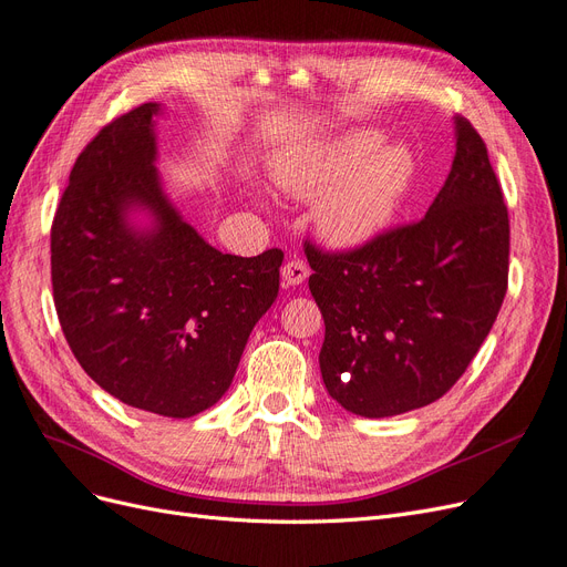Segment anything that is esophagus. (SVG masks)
<instances>
[{"instance_id": "34e87169", "label": "esophagus", "mask_w": 567, "mask_h": 567, "mask_svg": "<svg viewBox=\"0 0 567 567\" xmlns=\"http://www.w3.org/2000/svg\"><path fill=\"white\" fill-rule=\"evenodd\" d=\"M308 266L301 261V259H289L285 266H282V270H280V276H282V280H285V285H301V282H306V278H308Z\"/></svg>"}]
</instances>
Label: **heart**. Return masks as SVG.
<instances>
[{
  "label": "heart",
  "instance_id": "b5f03b06",
  "mask_svg": "<svg viewBox=\"0 0 567 567\" xmlns=\"http://www.w3.org/2000/svg\"><path fill=\"white\" fill-rule=\"evenodd\" d=\"M371 128L348 131L310 146L308 152L282 156L270 175L285 194L312 200L320 238L337 249H358L385 236L409 200L417 161L409 144H386Z\"/></svg>",
  "mask_w": 567,
  "mask_h": 567
}]
</instances>
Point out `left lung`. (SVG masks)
Segmentation results:
<instances>
[{"label": "left lung", "mask_w": 567, "mask_h": 567, "mask_svg": "<svg viewBox=\"0 0 567 567\" xmlns=\"http://www.w3.org/2000/svg\"><path fill=\"white\" fill-rule=\"evenodd\" d=\"M455 158L427 215L346 255L308 245L331 400L364 417L427 406L465 373L507 295L509 217L484 140L453 118Z\"/></svg>", "instance_id": "8db88e82"}]
</instances>
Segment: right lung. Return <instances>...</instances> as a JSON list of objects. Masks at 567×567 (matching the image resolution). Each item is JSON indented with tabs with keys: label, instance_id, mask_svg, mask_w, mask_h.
I'll return each instance as SVG.
<instances>
[{
	"label": "right lung",
	"instance_id": "obj_1",
	"mask_svg": "<svg viewBox=\"0 0 567 567\" xmlns=\"http://www.w3.org/2000/svg\"><path fill=\"white\" fill-rule=\"evenodd\" d=\"M161 114L140 104L79 154L51 228V280L62 333L104 392L192 417L230 388L285 255H221L182 217L156 167Z\"/></svg>",
	"mask_w": 567,
	"mask_h": 567
}]
</instances>
